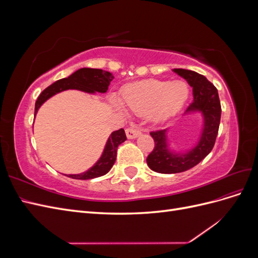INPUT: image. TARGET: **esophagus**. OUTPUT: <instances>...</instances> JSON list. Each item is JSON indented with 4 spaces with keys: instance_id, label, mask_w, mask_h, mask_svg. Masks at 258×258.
Here are the masks:
<instances>
[{
    "instance_id": "34e87169",
    "label": "esophagus",
    "mask_w": 258,
    "mask_h": 258,
    "mask_svg": "<svg viewBox=\"0 0 258 258\" xmlns=\"http://www.w3.org/2000/svg\"><path fill=\"white\" fill-rule=\"evenodd\" d=\"M126 135H127L128 139H136L140 135H141V131H140L136 127H129V128L126 129Z\"/></svg>"
}]
</instances>
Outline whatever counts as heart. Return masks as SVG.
I'll use <instances>...</instances> for the list:
<instances>
[{
	"label": "heart",
	"instance_id": "1",
	"mask_svg": "<svg viewBox=\"0 0 258 258\" xmlns=\"http://www.w3.org/2000/svg\"><path fill=\"white\" fill-rule=\"evenodd\" d=\"M189 89L182 81L150 80L130 85L122 90L123 103L132 113H150L154 121H163L175 115L188 99Z\"/></svg>",
	"mask_w": 258,
	"mask_h": 258
}]
</instances>
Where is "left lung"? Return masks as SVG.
I'll return each instance as SVG.
<instances>
[{
	"instance_id": "1",
	"label": "left lung",
	"mask_w": 258,
	"mask_h": 258,
	"mask_svg": "<svg viewBox=\"0 0 258 258\" xmlns=\"http://www.w3.org/2000/svg\"><path fill=\"white\" fill-rule=\"evenodd\" d=\"M173 71L185 79L192 87L194 100L187 107L186 113L200 111L204 114L205 126L197 146L186 154L169 152L166 130L151 132L155 146L153 152L147 156L146 162L155 172L165 174L184 172L207 157L215 144L222 113L217 89L204 75L185 69H174Z\"/></svg>"
}]
</instances>
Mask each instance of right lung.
Listing matches in <instances>:
<instances>
[{"label": "right lung", "instance_id": "right-lung-1", "mask_svg": "<svg viewBox=\"0 0 258 258\" xmlns=\"http://www.w3.org/2000/svg\"><path fill=\"white\" fill-rule=\"evenodd\" d=\"M113 79L114 76L110 72L103 71V70L89 68H83L77 70L72 75L54 82L42 91L35 102L34 116L36 115L38 108H40V106L46 100L60 91L67 89H77L89 93H93L95 91L106 92L108 85H110ZM126 140L127 137L122 128L114 131L107 140L102 156H101V158L98 160L95 166L90 168L88 171H86V172L80 174H69L68 176L75 179H90L106 174L111 170L116 160L117 147L122 142L126 141Z\"/></svg>", "mask_w": 258, "mask_h": 258}]
</instances>
